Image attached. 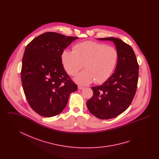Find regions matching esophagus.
<instances>
[{"label":"esophagus","mask_w":159,"mask_h":159,"mask_svg":"<svg viewBox=\"0 0 159 159\" xmlns=\"http://www.w3.org/2000/svg\"><path fill=\"white\" fill-rule=\"evenodd\" d=\"M84 88L83 86H80V85H79V86H78V89H79V90H82Z\"/></svg>","instance_id":"34e87169"}]
</instances>
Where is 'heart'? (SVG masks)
Returning <instances> with one entry per match:
<instances>
[{
    "instance_id": "1",
    "label": "heart",
    "mask_w": 159,
    "mask_h": 159,
    "mask_svg": "<svg viewBox=\"0 0 159 159\" xmlns=\"http://www.w3.org/2000/svg\"><path fill=\"white\" fill-rule=\"evenodd\" d=\"M118 59V52L113 46L93 41L78 43L73 51L65 49L61 55L63 67L70 76H75L84 67L86 68L74 79L79 84H88L94 80L102 83L110 76Z\"/></svg>"
}]
</instances>
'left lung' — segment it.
I'll return each mask as SVG.
<instances>
[{"instance_id":"1","label":"left lung","mask_w":159,"mask_h":159,"mask_svg":"<svg viewBox=\"0 0 159 159\" xmlns=\"http://www.w3.org/2000/svg\"><path fill=\"white\" fill-rule=\"evenodd\" d=\"M113 42L118 52L113 74L101 85L92 87L93 96L86 103L91 113L100 119H110L124 112L136 93L139 66L132 47L115 38L98 39Z\"/></svg>"}]
</instances>
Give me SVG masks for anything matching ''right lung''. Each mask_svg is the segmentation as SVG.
<instances>
[{"instance_id": "right-lung-1", "label": "right lung", "mask_w": 159, "mask_h": 159, "mask_svg": "<svg viewBox=\"0 0 159 159\" xmlns=\"http://www.w3.org/2000/svg\"><path fill=\"white\" fill-rule=\"evenodd\" d=\"M78 38L46 32L25 49L21 71L23 90L31 108L42 116L61 113L70 94L77 89L63 67L61 55Z\"/></svg>"}]
</instances>
